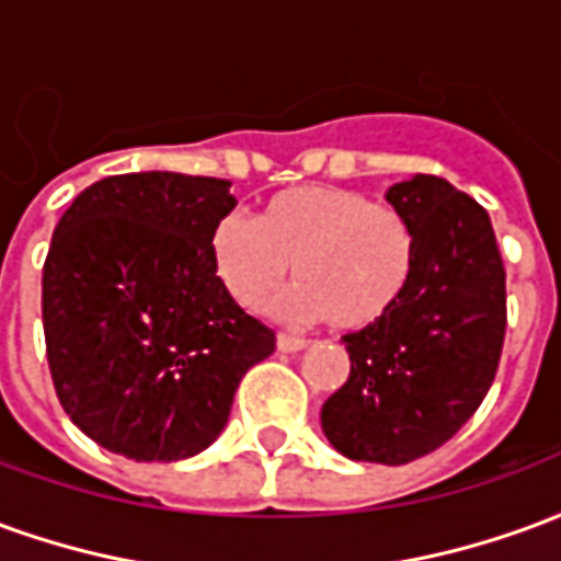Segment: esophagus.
Returning <instances> with one entry per match:
<instances>
[{
  "instance_id": "1",
  "label": "esophagus",
  "mask_w": 561,
  "mask_h": 561,
  "mask_svg": "<svg viewBox=\"0 0 561 561\" xmlns=\"http://www.w3.org/2000/svg\"><path fill=\"white\" fill-rule=\"evenodd\" d=\"M276 348L285 354L300 352V348H306V340L304 336H294V333H279V336H276Z\"/></svg>"
}]
</instances>
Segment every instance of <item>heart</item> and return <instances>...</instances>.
<instances>
[{"instance_id":"b5f03b06","label":"heart","mask_w":561,"mask_h":561,"mask_svg":"<svg viewBox=\"0 0 561 561\" xmlns=\"http://www.w3.org/2000/svg\"><path fill=\"white\" fill-rule=\"evenodd\" d=\"M221 285L245 309L264 306L291 273L300 285L276 309L364 330L400 304L414 276L409 216L340 185H294L270 195L257 219L225 216L209 233Z\"/></svg>"}]
</instances>
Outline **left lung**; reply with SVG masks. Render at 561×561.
<instances>
[{"mask_svg":"<svg viewBox=\"0 0 561 561\" xmlns=\"http://www.w3.org/2000/svg\"><path fill=\"white\" fill-rule=\"evenodd\" d=\"M417 237L414 276L373 328L342 336L348 381L321 409L342 457L402 466L442 447L493 385L505 342V267L486 209L442 176L388 188Z\"/></svg>","mask_w":561,"mask_h":561,"instance_id":"8db88e82","label":"left lung"}]
</instances>
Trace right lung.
Masks as SVG:
<instances>
[{"mask_svg":"<svg viewBox=\"0 0 561 561\" xmlns=\"http://www.w3.org/2000/svg\"><path fill=\"white\" fill-rule=\"evenodd\" d=\"M237 207L228 180L104 176L59 219L42 318L56 397L95 445L138 462L201 454L228 423L249 366L276 348L209 257Z\"/></svg>","mask_w":561,"mask_h":561,"instance_id":"right-lung-1","label":"right lung"}]
</instances>
